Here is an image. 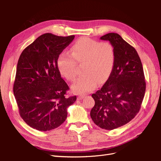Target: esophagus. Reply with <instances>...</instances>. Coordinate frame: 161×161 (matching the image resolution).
<instances>
[{
	"label": "esophagus",
	"mask_w": 161,
	"mask_h": 161,
	"mask_svg": "<svg viewBox=\"0 0 161 161\" xmlns=\"http://www.w3.org/2000/svg\"><path fill=\"white\" fill-rule=\"evenodd\" d=\"M85 97V96H83V95H80V96H79L77 97V99L78 100H82V99H83Z\"/></svg>",
	"instance_id": "obj_1"
}]
</instances>
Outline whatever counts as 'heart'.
<instances>
[{"label": "heart", "mask_w": 161, "mask_h": 161, "mask_svg": "<svg viewBox=\"0 0 161 161\" xmlns=\"http://www.w3.org/2000/svg\"><path fill=\"white\" fill-rule=\"evenodd\" d=\"M76 63L82 64L79 76L71 86L76 94H85L94 90L97 85L104 83L113 70L115 50L108 42L97 41L87 37L79 38L70 47V54L60 53L56 60L60 74L69 81L76 77Z\"/></svg>", "instance_id": "b5f03b06"}]
</instances>
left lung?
<instances>
[{
	"label": "left lung",
	"mask_w": 161,
	"mask_h": 161,
	"mask_svg": "<svg viewBox=\"0 0 161 161\" xmlns=\"http://www.w3.org/2000/svg\"><path fill=\"white\" fill-rule=\"evenodd\" d=\"M100 39L113 45L115 63L108 80L92 95L95 105L90 114L97 125L111 130L128 123L137 115L146 82L142 62L134 47L118 33H109Z\"/></svg>",
	"instance_id": "left-lung-1"
}]
</instances>
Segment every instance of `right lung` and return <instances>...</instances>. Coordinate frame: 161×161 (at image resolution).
Instances as JSON below:
<instances>
[{
    "mask_svg": "<svg viewBox=\"0 0 161 161\" xmlns=\"http://www.w3.org/2000/svg\"><path fill=\"white\" fill-rule=\"evenodd\" d=\"M74 38L43 34L19 58L14 95L20 116L37 130L59 127L67 118L68 108L76 100V96L65 97L69 87L56 66L58 56Z\"/></svg>",
    "mask_w": 161,
    "mask_h": 161,
    "instance_id": "1",
    "label": "right lung"
}]
</instances>
